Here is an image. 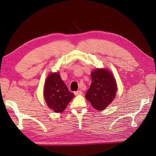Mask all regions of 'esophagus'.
<instances>
[{"label":"esophagus","mask_w":156,"mask_h":156,"mask_svg":"<svg viewBox=\"0 0 156 156\" xmlns=\"http://www.w3.org/2000/svg\"><path fill=\"white\" fill-rule=\"evenodd\" d=\"M82 94V90H78V91H76V92H74V94L75 95H80V94Z\"/></svg>","instance_id":"obj_1"}]
</instances>
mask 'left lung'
I'll return each mask as SVG.
<instances>
[{
    "label": "left lung",
    "instance_id": "left-lung-1",
    "mask_svg": "<svg viewBox=\"0 0 156 156\" xmlns=\"http://www.w3.org/2000/svg\"><path fill=\"white\" fill-rule=\"evenodd\" d=\"M91 79L92 83L85 97L94 108L104 110L116 96L117 87L115 78L107 69H96L91 73Z\"/></svg>",
    "mask_w": 156,
    "mask_h": 156
}]
</instances>
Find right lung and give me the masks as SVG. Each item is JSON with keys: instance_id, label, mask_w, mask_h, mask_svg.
I'll return each instance as SVG.
<instances>
[{"instance_id": "1", "label": "right lung", "mask_w": 156, "mask_h": 156, "mask_svg": "<svg viewBox=\"0 0 156 156\" xmlns=\"http://www.w3.org/2000/svg\"><path fill=\"white\" fill-rule=\"evenodd\" d=\"M58 72L51 73L46 78L44 97L48 107L55 112H62L74 97Z\"/></svg>"}]
</instances>
